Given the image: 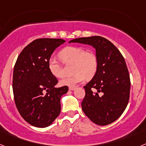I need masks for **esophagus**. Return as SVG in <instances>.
Masks as SVG:
<instances>
[{
    "instance_id": "1",
    "label": "esophagus",
    "mask_w": 146,
    "mask_h": 146,
    "mask_svg": "<svg viewBox=\"0 0 146 146\" xmlns=\"http://www.w3.org/2000/svg\"><path fill=\"white\" fill-rule=\"evenodd\" d=\"M75 86H72V87H69V91H73V90H74L75 89Z\"/></svg>"
}]
</instances>
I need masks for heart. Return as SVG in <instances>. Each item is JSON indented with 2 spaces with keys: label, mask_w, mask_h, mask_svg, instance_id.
Returning <instances> with one entry per match:
<instances>
[{
  "label": "heart",
  "mask_w": 146,
  "mask_h": 146,
  "mask_svg": "<svg viewBox=\"0 0 146 146\" xmlns=\"http://www.w3.org/2000/svg\"><path fill=\"white\" fill-rule=\"evenodd\" d=\"M60 57L66 64H74V76L66 77L60 81L61 86H75L83 82L87 78H91L96 74L98 69L97 55L92 51H86L83 47L69 46L61 50ZM48 68L51 74L55 77H64L63 69L59 62L54 58H51L48 62Z\"/></svg>",
  "instance_id": "b5f03b06"
}]
</instances>
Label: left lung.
Returning <instances> with one entry per match:
<instances>
[{
    "label": "left lung",
    "mask_w": 146,
    "mask_h": 146,
    "mask_svg": "<svg viewBox=\"0 0 146 146\" xmlns=\"http://www.w3.org/2000/svg\"><path fill=\"white\" fill-rule=\"evenodd\" d=\"M72 42L92 46L99 61L96 74L84 86L82 110L99 126L113 123L123 113L129 99L131 83L123 55L112 42L99 36L74 38Z\"/></svg>",
    "instance_id": "obj_1"
}]
</instances>
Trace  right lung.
Here are the masks:
<instances>
[{"label": "right lung", "mask_w": 146, "mask_h": 146, "mask_svg": "<svg viewBox=\"0 0 146 146\" xmlns=\"http://www.w3.org/2000/svg\"><path fill=\"white\" fill-rule=\"evenodd\" d=\"M64 42L61 38L34 40L23 49L15 63L12 82L15 104L24 120L36 127L52 124L60 113V98L68 91L67 86L55 87L58 80L48 68L52 52Z\"/></svg>", "instance_id": "obj_1"}]
</instances>
